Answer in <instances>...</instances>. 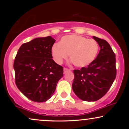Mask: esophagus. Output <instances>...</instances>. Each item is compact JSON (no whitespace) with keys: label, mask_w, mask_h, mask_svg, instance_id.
<instances>
[{"label":"esophagus","mask_w":129,"mask_h":129,"mask_svg":"<svg viewBox=\"0 0 129 129\" xmlns=\"http://www.w3.org/2000/svg\"><path fill=\"white\" fill-rule=\"evenodd\" d=\"M71 70H70V69H67V68H63V73H66L67 72H69V71H70Z\"/></svg>","instance_id":"esophagus-1"}]
</instances>
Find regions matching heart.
Listing matches in <instances>:
<instances>
[{
    "label": "heart",
    "instance_id": "heart-1",
    "mask_svg": "<svg viewBox=\"0 0 129 129\" xmlns=\"http://www.w3.org/2000/svg\"><path fill=\"white\" fill-rule=\"evenodd\" d=\"M98 51L99 44L95 40L74 34L63 36L59 43L54 44L51 49L56 63H62L69 54L72 62L77 67H84L92 62Z\"/></svg>",
    "mask_w": 129,
    "mask_h": 129
}]
</instances>
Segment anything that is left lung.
<instances>
[{"label": "left lung", "mask_w": 129, "mask_h": 129, "mask_svg": "<svg viewBox=\"0 0 129 129\" xmlns=\"http://www.w3.org/2000/svg\"><path fill=\"white\" fill-rule=\"evenodd\" d=\"M100 51L96 58L87 67L74 70L72 88L76 95L85 101L100 100L110 89L116 76L115 54L107 41L97 37Z\"/></svg>", "instance_id": "1"}]
</instances>
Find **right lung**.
I'll return each instance as SVG.
<instances>
[{"mask_svg":"<svg viewBox=\"0 0 129 129\" xmlns=\"http://www.w3.org/2000/svg\"><path fill=\"white\" fill-rule=\"evenodd\" d=\"M55 40L38 38L20 46L14 61L17 88L29 100L42 103L49 100L63 76V67L51 55Z\"/></svg>","mask_w":129,"mask_h":129,"instance_id":"right-lung-1","label":"right lung"}]
</instances>
